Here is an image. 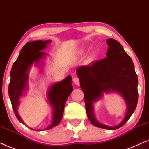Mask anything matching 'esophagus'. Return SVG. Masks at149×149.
Returning a JSON list of instances; mask_svg holds the SVG:
<instances>
[{"label": "esophagus", "instance_id": "1", "mask_svg": "<svg viewBox=\"0 0 149 149\" xmlns=\"http://www.w3.org/2000/svg\"><path fill=\"white\" fill-rule=\"evenodd\" d=\"M73 82L75 83V84H76V85H78L80 84V79H79L78 78H73Z\"/></svg>", "mask_w": 149, "mask_h": 149}]
</instances>
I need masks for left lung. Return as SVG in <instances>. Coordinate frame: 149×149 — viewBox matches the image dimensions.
Listing matches in <instances>:
<instances>
[{"mask_svg": "<svg viewBox=\"0 0 149 149\" xmlns=\"http://www.w3.org/2000/svg\"><path fill=\"white\" fill-rule=\"evenodd\" d=\"M108 49L106 58L93 63L91 66H81L76 70L81 89L84 93V102L88 118L93 125L106 130H116L130 119L138 104V76L131 57L121 44L115 39L106 40ZM116 92L122 95L128 106V111L122 123L109 127L96 120L93 104L103 93Z\"/></svg>", "mask_w": 149, "mask_h": 149, "instance_id": "left-lung-1", "label": "left lung"}]
</instances>
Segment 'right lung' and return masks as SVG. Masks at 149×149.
<instances>
[{
    "instance_id": "add662e5",
    "label": "right lung",
    "mask_w": 149,
    "mask_h": 149,
    "mask_svg": "<svg viewBox=\"0 0 149 149\" xmlns=\"http://www.w3.org/2000/svg\"><path fill=\"white\" fill-rule=\"evenodd\" d=\"M50 40L29 41L22 48L17 60L13 63L11 70V80L9 84V96L12 105L13 110L17 119L24 125L17 112L19 98L24 94V91L28 89L29 72L32 65L35 63L38 65L40 61L47 54L41 52L47 47ZM73 91L71 84V76H68L59 82H55L47 91V100L53 109L52 121L47 128L49 130L58 125L62 119L64 107L68 97ZM33 130V129H32ZM42 131L41 130H33Z\"/></svg>"
}]
</instances>
